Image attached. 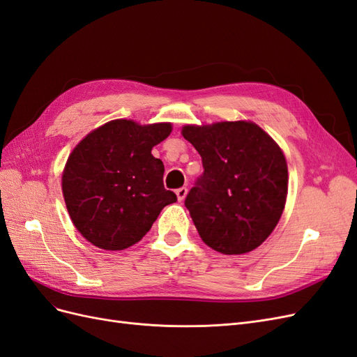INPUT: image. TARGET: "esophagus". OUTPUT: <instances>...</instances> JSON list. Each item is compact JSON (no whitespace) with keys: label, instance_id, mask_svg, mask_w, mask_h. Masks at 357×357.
<instances>
[{"label":"esophagus","instance_id":"obj_1","mask_svg":"<svg viewBox=\"0 0 357 357\" xmlns=\"http://www.w3.org/2000/svg\"><path fill=\"white\" fill-rule=\"evenodd\" d=\"M176 195H177L178 201L181 202L183 199L186 198V195H188V188H185V186H183V188H178V189L176 190Z\"/></svg>","mask_w":357,"mask_h":357}]
</instances>
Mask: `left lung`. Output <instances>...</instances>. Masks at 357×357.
I'll return each mask as SVG.
<instances>
[{
  "instance_id": "8db88e82",
  "label": "left lung",
  "mask_w": 357,
  "mask_h": 357,
  "mask_svg": "<svg viewBox=\"0 0 357 357\" xmlns=\"http://www.w3.org/2000/svg\"><path fill=\"white\" fill-rule=\"evenodd\" d=\"M204 172L185 199L202 241L223 255L255 250L284 210L287 164L274 139L252 122L185 126Z\"/></svg>"
}]
</instances>
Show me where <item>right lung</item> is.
Returning a JSON list of instances; mask_svg holds the SVG:
<instances>
[{"instance_id": "obj_1", "label": "right lung", "mask_w": 357, "mask_h": 357, "mask_svg": "<svg viewBox=\"0 0 357 357\" xmlns=\"http://www.w3.org/2000/svg\"><path fill=\"white\" fill-rule=\"evenodd\" d=\"M169 132V123L142 126L119 119L73 150L62 192L74 226L89 243L104 250L131 247L150 231L160 210L177 201L164 188V164L152 155Z\"/></svg>"}]
</instances>
